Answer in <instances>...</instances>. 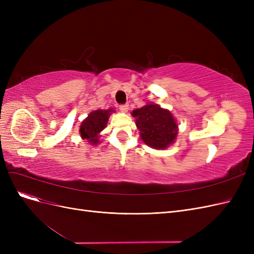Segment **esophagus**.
Segmentation results:
<instances>
[{
    "label": "esophagus",
    "instance_id": "esophagus-1",
    "mask_svg": "<svg viewBox=\"0 0 254 254\" xmlns=\"http://www.w3.org/2000/svg\"><path fill=\"white\" fill-rule=\"evenodd\" d=\"M128 109H129V105H127V104L121 105V106H120V110H121L123 113L128 112Z\"/></svg>",
    "mask_w": 254,
    "mask_h": 254
}]
</instances>
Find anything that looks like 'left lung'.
I'll list each match as a JSON object with an SVG mask.
<instances>
[{
    "label": "left lung",
    "mask_w": 254,
    "mask_h": 254,
    "mask_svg": "<svg viewBox=\"0 0 254 254\" xmlns=\"http://www.w3.org/2000/svg\"><path fill=\"white\" fill-rule=\"evenodd\" d=\"M140 130L141 140L149 147L163 150L174 144L178 136V124L173 113L155 103H147L131 112Z\"/></svg>",
    "instance_id": "1"
}]
</instances>
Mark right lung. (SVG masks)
<instances>
[{
	"mask_svg": "<svg viewBox=\"0 0 254 254\" xmlns=\"http://www.w3.org/2000/svg\"><path fill=\"white\" fill-rule=\"evenodd\" d=\"M115 112L113 108L106 110H94L88 114L79 127V133L82 140H86L90 145H98L101 143V132L107 127L111 113Z\"/></svg>",
	"mask_w": 254,
	"mask_h": 254,
	"instance_id": "add662e5",
	"label": "right lung"
}]
</instances>
